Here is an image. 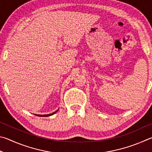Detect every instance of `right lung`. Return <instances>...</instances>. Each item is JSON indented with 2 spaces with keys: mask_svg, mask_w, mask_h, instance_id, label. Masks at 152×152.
Masks as SVG:
<instances>
[{
  "mask_svg": "<svg viewBox=\"0 0 152 152\" xmlns=\"http://www.w3.org/2000/svg\"><path fill=\"white\" fill-rule=\"evenodd\" d=\"M57 111H58V110H57L56 111H55V112H53V113H52L47 114V115H37V114H34V115H37V116H39V117H48V116L52 115H53V114H55L56 112H57Z\"/></svg>",
  "mask_w": 152,
  "mask_h": 152,
  "instance_id": "right-lung-1",
  "label": "right lung"
}]
</instances>
